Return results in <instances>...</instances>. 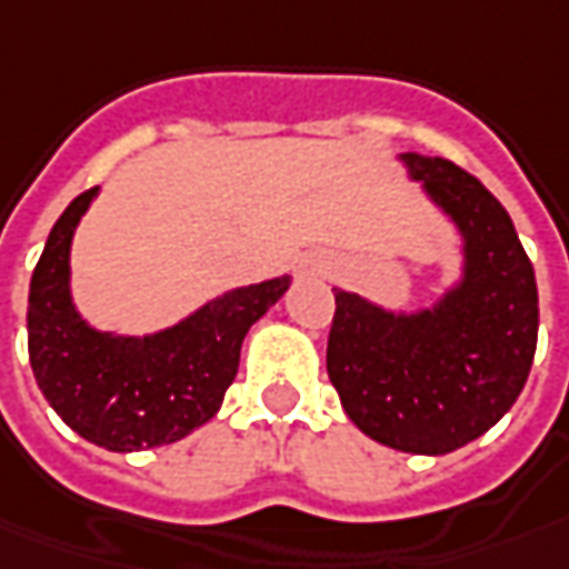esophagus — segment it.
<instances>
[{
    "mask_svg": "<svg viewBox=\"0 0 569 569\" xmlns=\"http://www.w3.org/2000/svg\"><path fill=\"white\" fill-rule=\"evenodd\" d=\"M309 272H319V276H322V272H328V266H319V262H316V266H312Z\"/></svg>",
    "mask_w": 569,
    "mask_h": 569,
    "instance_id": "esophagus-1",
    "label": "esophagus"
}]
</instances>
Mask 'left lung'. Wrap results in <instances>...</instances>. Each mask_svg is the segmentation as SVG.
<instances>
[{
  "label": "left lung",
  "mask_w": 569,
  "mask_h": 569,
  "mask_svg": "<svg viewBox=\"0 0 569 569\" xmlns=\"http://www.w3.org/2000/svg\"><path fill=\"white\" fill-rule=\"evenodd\" d=\"M409 182L458 234V269L427 307L393 309L335 288L328 378L366 437L446 456L483 437L527 383L539 291L515 222L456 163L399 154Z\"/></svg>",
  "instance_id": "8db88e82"
}]
</instances>
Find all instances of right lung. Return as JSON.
Listing matches in <instances>:
<instances>
[{"mask_svg":"<svg viewBox=\"0 0 569 569\" xmlns=\"http://www.w3.org/2000/svg\"><path fill=\"white\" fill-rule=\"evenodd\" d=\"M101 188L73 198L30 278L27 350L42 397L82 440L142 452L188 437L222 406L241 343L291 288V276L217 293L179 322L120 335L96 328L70 288V247Z\"/></svg>","mask_w":569,"mask_h":569,"instance_id":"right-lung-1","label":"right lung"}]
</instances>
